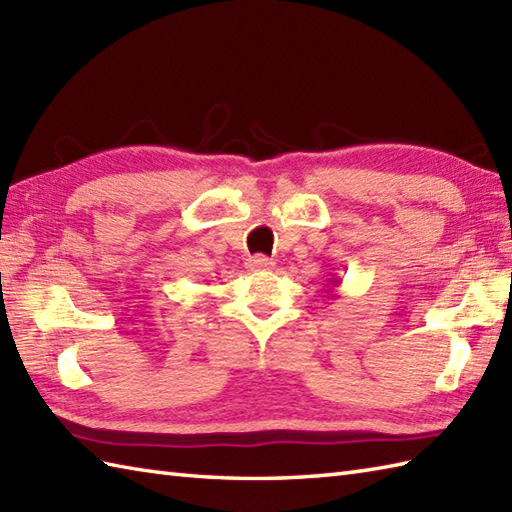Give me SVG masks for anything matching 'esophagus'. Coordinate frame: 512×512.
<instances>
[{"label": "esophagus", "instance_id": "obj_1", "mask_svg": "<svg viewBox=\"0 0 512 512\" xmlns=\"http://www.w3.org/2000/svg\"><path fill=\"white\" fill-rule=\"evenodd\" d=\"M273 266H275L273 259H268L264 255H255V257L248 259V268H253V270H268Z\"/></svg>", "mask_w": 512, "mask_h": 512}]
</instances>
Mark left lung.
<instances>
[{
	"instance_id": "left-lung-1",
	"label": "left lung",
	"mask_w": 512,
	"mask_h": 512,
	"mask_svg": "<svg viewBox=\"0 0 512 512\" xmlns=\"http://www.w3.org/2000/svg\"><path fill=\"white\" fill-rule=\"evenodd\" d=\"M330 284L336 288V286H339L341 284V279H330ZM334 288H330V292H332V295H334ZM334 299V297H332Z\"/></svg>"
}]
</instances>
